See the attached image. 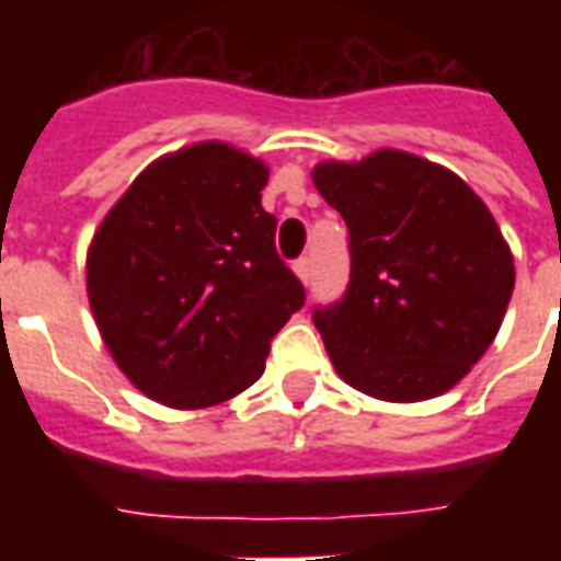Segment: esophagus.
Masks as SVG:
<instances>
[{"mask_svg":"<svg viewBox=\"0 0 561 561\" xmlns=\"http://www.w3.org/2000/svg\"><path fill=\"white\" fill-rule=\"evenodd\" d=\"M294 273H297V279L304 282V285H309V282H312V261H309V257H300V261L294 264Z\"/></svg>","mask_w":561,"mask_h":561,"instance_id":"esophagus-1","label":"esophagus"}]
</instances>
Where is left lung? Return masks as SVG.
<instances>
[{
    "mask_svg": "<svg viewBox=\"0 0 561 561\" xmlns=\"http://www.w3.org/2000/svg\"><path fill=\"white\" fill-rule=\"evenodd\" d=\"M312 183L352 233V282L316 328L345 385L421 402L469 376L514 294L493 213L445 164L405 149L318 161Z\"/></svg>",
    "mask_w": 561,
    "mask_h": 561,
    "instance_id": "1",
    "label": "left lung"
}]
</instances>
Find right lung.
Instances as JSON below:
<instances>
[{"label":"right lung","instance_id":"right-lung-1","mask_svg":"<svg viewBox=\"0 0 561 561\" xmlns=\"http://www.w3.org/2000/svg\"><path fill=\"white\" fill-rule=\"evenodd\" d=\"M267 176L252 152L197 140L149 161L92 233L95 328L149 400L180 412L233 400L304 306L261 207Z\"/></svg>","mask_w":561,"mask_h":561}]
</instances>
